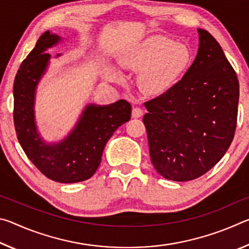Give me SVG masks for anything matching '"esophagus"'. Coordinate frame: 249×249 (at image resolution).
Returning <instances> with one entry per match:
<instances>
[{
  "label": "esophagus",
  "instance_id": "obj_1",
  "mask_svg": "<svg viewBox=\"0 0 249 249\" xmlns=\"http://www.w3.org/2000/svg\"><path fill=\"white\" fill-rule=\"evenodd\" d=\"M142 115V109L141 107H134L132 111V116L135 117V119H138Z\"/></svg>",
  "mask_w": 249,
  "mask_h": 249
}]
</instances>
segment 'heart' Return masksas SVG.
<instances>
[{"label":"heart","instance_id":"heart-1","mask_svg":"<svg viewBox=\"0 0 249 249\" xmlns=\"http://www.w3.org/2000/svg\"><path fill=\"white\" fill-rule=\"evenodd\" d=\"M190 60V50L187 46L165 36L149 37L120 58L123 68L138 71L137 86L148 96L167 93L187 70ZM107 77L111 81H121L123 75L119 70L111 68Z\"/></svg>","mask_w":249,"mask_h":249}]
</instances>
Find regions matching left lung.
Segmentation results:
<instances>
[{
  "label": "left lung",
  "mask_w": 249,
  "mask_h": 249,
  "mask_svg": "<svg viewBox=\"0 0 249 249\" xmlns=\"http://www.w3.org/2000/svg\"><path fill=\"white\" fill-rule=\"evenodd\" d=\"M199 49L183 78L145 103L151 163L163 178L190 181L220 161L234 138L239 83L215 38L197 28Z\"/></svg>",
  "instance_id": "1"
}]
</instances>
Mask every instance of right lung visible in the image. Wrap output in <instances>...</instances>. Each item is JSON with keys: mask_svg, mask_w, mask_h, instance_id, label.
<instances>
[{"mask_svg": "<svg viewBox=\"0 0 249 249\" xmlns=\"http://www.w3.org/2000/svg\"><path fill=\"white\" fill-rule=\"evenodd\" d=\"M61 40L57 34L45 32L20 65L13 89L14 125L23 150L41 174L57 182L74 183L95 174L105 145L115 130L129 121L132 107L125 100L108 105L89 103L64 140L44 141L36 124V91L52 57L46 50Z\"/></svg>", "mask_w": 249, "mask_h": 249, "instance_id": "1", "label": "right lung"}]
</instances>
